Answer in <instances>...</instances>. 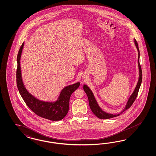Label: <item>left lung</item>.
Instances as JSON below:
<instances>
[{"label": "left lung", "instance_id": "1", "mask_svg": "<svg viewBox=\"0 0 156 156\" xmlns=\"http://www.w3.org/2000/svg\"><path fill=\"white\" fill-rule=\"evenodd\" d=\"M135 43L137 49V51H139V56H138V64H139V81L137 82V86L135 88V90L133 91V94L131 95V97L129 98L128 101L127 102L126 106L125 107V108L122 110V112L120 114H118V115H113V114H108L106 113L105 112H104L103 111H102L101 108H100V107L98 105L97 103V101L94 98V96L93 95L92 91H91V90L89 89V87H87L86 85L84 84L83 86V89L85 93H86L87 97H88V99H89V105L90 107L91 108V110L92 111L94 114L97 116L98 118L101 119H110V118H114L116 116H119L120 114L122 113L123 112L126 111V110H128V108H129L131 107V105H132V104L133 103V102L135 101L136 98L137 97L138 93H139V89L140 87V86L142 82V70H141V65L140 64V61H139V58H140V51H139V46H138V44L137 42L136 41V40L135 39Z\"/></svg>", "mask_w": 156, "mask_h": 156}]
</instances>
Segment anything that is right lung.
<instances>
[{"instance_id": "1", "label": "right lung", "mask_w": 156, "mask_h": 156, "mask_svg": "<svg viewBox=\"0 0 156 156\" xmlns=\"http://www.w3.org/2000/svg\"><path fill=\"white\" fill-rule=\"evenodd\" d=\"M23 46L24 43L22 44L20 48L17 57L16 83L20 94L27 106L37 115L52 121L62 120L68 112L70 96L72 93L79 87L80 83L77 82L63 88L58 100L54 103L45 102L36 99L25 89L21 79L20 60Z\"/></svg>"}]
</instances>
